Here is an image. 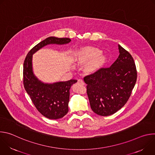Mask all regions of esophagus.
<instances>
[{
    "label": "esophagus",
    "mask_w": 155,
    "mask_h": 155,
    "mask_svg": "<svg viewBox=\"0 0 155 155\" xmlns=\"http://www.w3.org/2000/svg\"><path fill=\"white\" fill-rule=\"evenodd\" d=\"M77 83H78V84H80L81 85H84V82L83 81V80L82 79H78Z\"/></svg>",
    "instance_id": "1"
}]
</instances>
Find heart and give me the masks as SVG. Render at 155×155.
<instances>
[{"label": "heart", "mask_w": 155, "mask_h": 155, "mask_svg": "<svg viewBox=\"0 0 155 155\" xmlns=\"http://www.w3.org/2000/svg\"><path fill=\"white\" fill-rule=\"evenodd\" d=\"M102 51L97 48L86 47L79 53L78 61L80 62L84 63L91 61L94 59L97 58L90 65L91 69H94L105 61L104 57H99L102 54Z\"/></svg>", "instance_id": "heart-1"}]
</instances>
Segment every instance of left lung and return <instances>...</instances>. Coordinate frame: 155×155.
<instances>
[{"mask_svg": "<svg viewBox=\"0 0 155 155\" xmlns=\"http://www.w3.org/2000/svg\"><path fill=\"white\" fill-rule=\"evenodd\" d=\"M120 55L109 68H101L84 77L93 111L101 116L116 113L127 102L137 80L131 54L120 45Z\"/></svg>", "mask_w": 155, "mask_h": 155, "instance_id": "left-lung-1", "label": "left lung"}]
</instances>
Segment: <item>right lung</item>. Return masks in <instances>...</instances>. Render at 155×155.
Listing matches in <instances>:
<instances>
[{
  "instance_id": "add662e5",
  "label": "right lung",
  "mask_w": 155,
  "mask_h": 155,
  "mask_svg": "<svg viewBox=\"0 0 155 155\" xmlns=\"http://www.w3.org/2000/svg\"><path fill=\"white\" fill-rule=\"evenodd\" d=\"M69 38L50 37L38 43L28 53L23 65V84L27 93L38 111L45 117L57 120L61 118L69 111V90L77 80H70L53 84H45L39 81L32 71V54L49 44L68 43Z\"/></svg>"
}]
</instances>
